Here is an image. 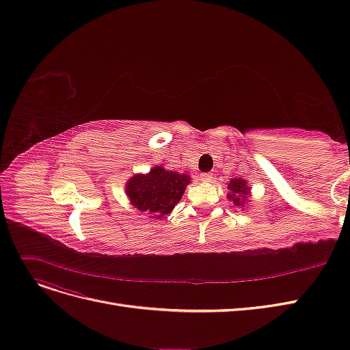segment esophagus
I'll use <instances>...</instances> for the list:
<instances>
[{
    "label": "esophagus",
    "instance_id": "obj_1",
    "mask_svg": "<svg viewBox=\"0 0 350 350\" xmlns=\"http://www.w3.org/2000/svg\"><path fill=\"white\" fill-rule=\"evenodd\" d=\"M200 178H201V180H204V183H210L213 175H211L210 172H202V174L200 175Z\"/></svg>",
    "mask_w": 350,
    "mask_h": 350
}]
</instances>
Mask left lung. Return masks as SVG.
Wrapping results in <instances>:
<instances>
[{
	"label": "left lung",
	"instance_id": "left-lung-1",
	"mask_svg": "<svg viewBox=\"0 0 350 350\" xmlns=\"http://www.w3.org/2000/svg\"><path fill=\"white\" fill-rule=\"evenodd\" d=\"M227 188L230 189V192H228V200L233 201L237 207H242L250 194V189L246 185V180L240 178L232 179L230 183H228Z\"/></svg>",
	"mask_w": 350,
	"mask_h": 350
}]
</instances>
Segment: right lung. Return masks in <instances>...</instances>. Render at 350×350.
I'll return each mask as SVG.
<instances>
[{
    "instance_id": "obj_1",
    "label": "right lung",
    "mask_w": 350,
    "mask_h": 350,
    "mask_svg": "<svg viewBox=\"0 0 350 350\" xmlns=\"http://www.w3.org/2000/svg\"><path fill=\"white\" fill-rule=\"evenodd\" d=\"M188 184L189 176L187 174L180 175L156 166L148 175L131 178L127 183L126 194L137 210L148 211L156 219L176 206Z\"/></svg>"
}]
</instances>
